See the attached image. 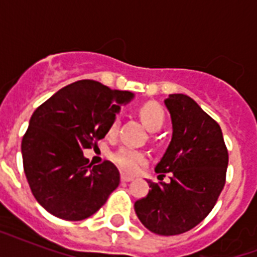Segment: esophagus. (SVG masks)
Here are the masks:
<instances>
[{"instance_id":"1","label":"esophagus","mask_w":257,"mask_h":257,"mask_svg":"<svg viewBox=\"0 0 257 257\" xmlns=\"http://www.w3.org/2000/svg\"><path fill=\"white\" fill-rule=\"evenodd\" d=\"M132 180H133L132 176L124 175V173L121 175V181H122V183H128V181H132Z\"/></svg>"}]
</instances>
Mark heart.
Here are the masks:
<instances>
[{"mask_svg": "<svg viewBox=\"0 0 257 257\" xmlns=\"http://www.w3.org/2000/svg\"><path fill=\"white\" fill-rule=\"evenodd\" d=\"M139 114H140L141 121L149 131H159L163 128L165 122V112L163 106L157 102L149 101L145 102L139 109ZM117 125H118V117H113L112 122L109 125L108 133L109 135H114L116 133ZM110 160L121 169V171L126 172V173H135L137 169L140 168L141 165H144L148 161L147 153L143 151H136V149L131 148H120L110 153Z\"/></svg>", "mask_w": 257, "mask_h": 257, "instance_id": "obj_1", "label": "heart"}]
</instances>
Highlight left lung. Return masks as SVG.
<instances>
[{"label":"left lung","instance_id":"8db88e82","mask_svg":"<svg viewBox=\"0 0 257 257\" xmlns=\"http://www.w3.org/2000/svg\"><path fill=\"white\" fill-rule=\"evenodd\" d=\"M173 135L155 171L171 183L148 181L151 191L135 203L137 217L151 232L180 235L213 209L225 184L228 151L220 125L185 94L165 100Z\"/></svg>","mask_w":257,"mask_h":257}]
</instances>
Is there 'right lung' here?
Listing matches in <instances>:
<instances>
[{
  "label": "right lung",
  "instance_id": "right-lung-1",
  "mask_svg": "<svg viewBox=\"0 0 257 257\" xmlns=\"http://www.w3.org/2000/svg\"><path fill=\"white\" fill-rule=\"evenodd\" d=\"M132 97L126 90L81 80L34 110L22 137V163L30 191L49 213L68 221L84 220L118 187L114 164H89L82 151L104 139L120 104Z\"/></svg>",
  "mask_w": 257,
  "mask_h": 257
}]
</instances>
